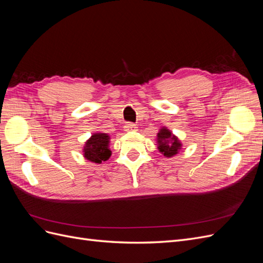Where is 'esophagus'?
<instances>
[{
	"instance_id": "34e87169",
	"label": "esophagus",
	"mask_w": 263,
	"mask_h": 263,
	"mask_svg": "<svg viewBox=\"0 0 263 263\" xmlns=\"http://www.w3.org/2000/svg\"><path fill=\"white\" fill-rule=\"evenodd\" d=\"M124 128H125V132H127V133H134L137 130V126L133 123H127Z\"/></svg>"
}]
</instances>
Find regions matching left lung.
<instances>
[{
    "label": "left lung",
    "mask_w": 263,
    "mask_h": 263,
    "mask_svg": "<svg viewBox=\"0 0 263 263\" xmlns=\"http://www.w3.org/2000/svg\"><path fill=\"white\" fill-rule=\"evenodd\" d=\"M157 144L158 150L166 158L176 156L182 148L180 139L166 127H161V129L157 134Z\"/></svg>",
    "instance_id": "8db88e82"
}]
</instances>
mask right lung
<instances>
[{"label":"right lung","mask_w":263,"mask_h":263,"mask_svg":"<svg viewBox=\"0 0 263 263\" xmlns=\"http://www.w3.org/2000/svg\"><path fill=\"white\" fill-rule=\"evenodd\" d=\"M109 136L105 133H95L85 141L83 156L91 162L102 163L109 159L112 151L109 149Z\"/></svg>","instance_id":"1"}]
</instances>
